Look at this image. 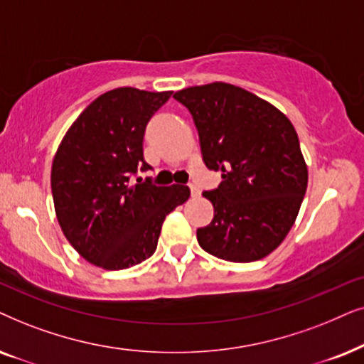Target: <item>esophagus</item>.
<instances>
[{
  "instance_id": "34e87169",
  "label": "esophagus",
  "mask_w": 364,
  "mask_h": 364,
  "mask_svg": "<svg viewBox=\"0 0 364 364\" xmlns=\"http://www.w3.org/2000/svg\"><path fill=\"white\" fill-rule=\"evenodd\" d=\"M190 191H191V196H193V198L200 196V190H198V188H196L195 185H190Z\"/></svg>"
}]
</instances>
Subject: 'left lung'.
<instances>
[{"label":"left lung","mask_w":364,"mask_h":364,"mask_svg":"<svg viewBox=\"0 0 364 364\" xmlns=\"http://www.w3.org/2000/svg\"><path fill=\"white\" fill-rule=\"evenodd\" d=\"M195 119L203 161L223 181L203 196L213 221L196 231L216 258L251 263L283 243L301 208L308 166L288 116L240 86L221 83L176 91Z\"/></svg>","instance_id":"8db88e82"}]
</instances>
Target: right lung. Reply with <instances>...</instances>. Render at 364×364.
I'll return each mask as SVG.
<instances>
[{"label":"right lung","mask_w":364,"mask_h":364,"mask_svg":"<svg viewBox=\"0 0 364 364\" xmlns=\"http://www.w3.org/2000/svg\"><path fill=\"white\" fill-rule=\"evenodd\" d=\"M173 91L116 88L73 121L56 149L51 193L63 235L98 268H132L154 253L164 218L190 198L183 185L132 176L148 169L143 136Z\"/></svg>","instance_id":"obj_1"}]
</instances>
